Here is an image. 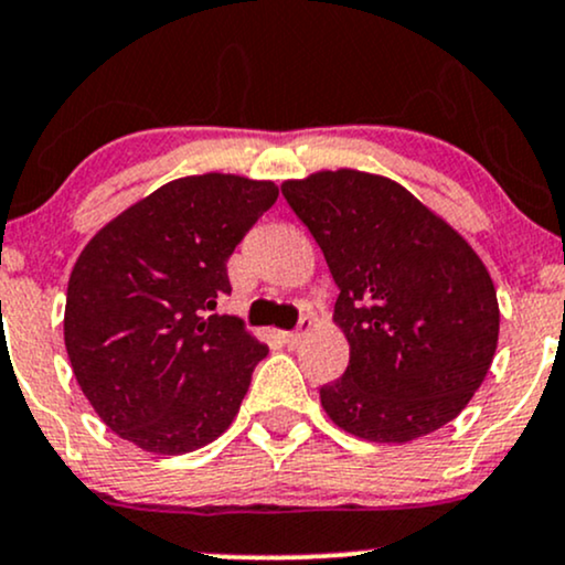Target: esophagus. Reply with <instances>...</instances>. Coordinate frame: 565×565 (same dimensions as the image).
Here are the masks:
<instances>
[{
  "mask_svg": "<svg viewBox=\"0 0 565 565\" xmlns=\"http://www.w3.org/2000/svg\"><path fill=\"white\" fill-rule=\"evenodd\" d=\"M310 327H313V319H310V316H302L300 323H297L295 332H287V334H284V342H287L289 348H295L297 342H302V337L310 332Z\"/></svg>",
  "mask_w": 565,
  "mask_h": 565,
  "instance_id": "obj_1",
  "label": "esophagus"
}]
</instances>
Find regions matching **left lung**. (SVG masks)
Segmentation results:
<instances>
[{
    "mask_svg": "<svg viewBox=\"0 0 565 565\" xmlns=\"http://www.w3.org/2000/svg\"><path fill=\"white\" fill-rule=\"evenodd\" d=\"M284 199L327 257L350 342L340 380L321 387L332 423L406 444L451 423L497 350V289L481 257L404 185L337 170L287 180Z\"/></svg>",
    "mask_w": 565,
    "mask_h": 565,
    "instance_id": "1",
    "label": "left lung"
}]
</instances>
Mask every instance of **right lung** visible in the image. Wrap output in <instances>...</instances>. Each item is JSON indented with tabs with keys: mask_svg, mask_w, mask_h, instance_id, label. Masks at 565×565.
Listing matches in <instances>:
<instances>
[{
	"mask_svg": "<svg viewBox=\"0 0 565 565\" xmlns=\"http://www.w3.org/2000/svg\"><path fill=\"white\" fill-rule=\"evenodd\" d=\"M278 188L236 174L161 185L84 246L66 295V350L82 393L116 436L151 454L212 444L268 353L236 316L228 257Z\"/></svg>",
	"mask_w": 565,
	"mask_h": 565,
	"instance_id": "right-lung-1",
	"label": "right lung"
}]
</instances>
